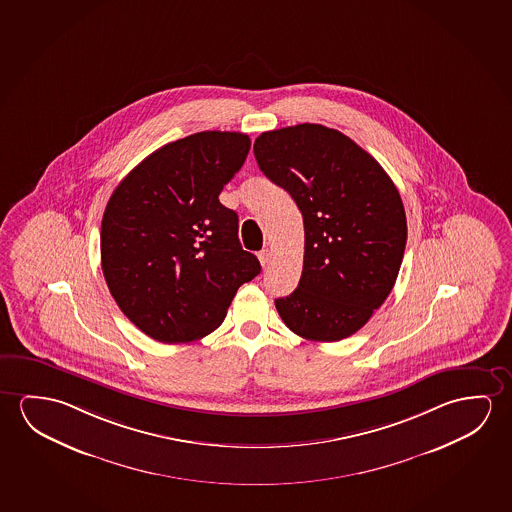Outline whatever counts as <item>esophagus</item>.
<instances>
[{
	"instance_id": "obj_1",
	"label": "esophagus",
	"mask_w": 512,
	"mask_h": 512,
	"mask_svg": "<svg viewBox=\"0 0 512 512\" xmlns=\"http://www.w3.org/2000/svg\"><path fill=\"white\" fill-rule=\"evenodd\" d=\"M259 260L262 266H268L269 260H271V252L269 250H262V252H259Z\"/></svg>"
}]
</instances>
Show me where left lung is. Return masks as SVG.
<instances>
[{
  "label": "left lung",
  "instance_id": "8db88e82",
  "mask_svg": "<svg viewBox=\"0 0 512 512\" xmlns=\"http://www.w3.org/2000/svg\"><path fill=\"white\" fill-rule=\"evenodd\" d=\"M253 152L305 225L298 289L275 299L278 314L303 339L351 337L385 303L401 269L408 227L399 191L369 152L321 124L262 133Z\"/></svg>",
  "mask_w": 512,
  "mask_h": 512
}]
</instances>
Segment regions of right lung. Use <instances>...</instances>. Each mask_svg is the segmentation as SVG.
Masks as SVG:
<instances>
[{"label":"right lung","instance_id":"add662e5","mask_svg":"<svg viewBox=\"0 0 512 512\" xmlns=\"http://www.w3.org/2000/svg\"><path fill=\"white\" fill-rule=\"evenodd\" d=\"M248 134L202 131L152 152L113 191L101 225L104 280L150 339L193 342L216 330L260 273L220 193L241 170Z\"/></svg>","mask_w":512,"mask_h":512}]
</instances>
